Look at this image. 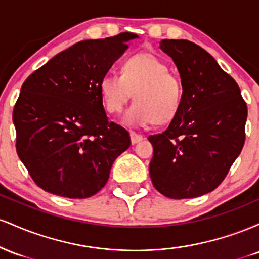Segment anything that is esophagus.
<instances>
[{"label": "esophagus", "mask_w": 259, "mask_h": 259, "mask_svg": "<svg viewBox=\"0 0 259 259\" xmlns=\"http://www.w3.org/2000/svg\"><path fill=\"white\" fill-rule=\"evenodd\" d=\"M130 139H132V144L135 145L138 144V142L142 141V140H144V136L139 135V134L136 133H130Z\"/></svg>", "instance_id": "obj_1"}]
</instances>
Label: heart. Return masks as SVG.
<instances>
[{
  "mask_svg": "<svg viewBox=\"0 0 259 259\" xmlns=\"http://www.w3.org/2000/svg\"><path fill=\"white\" fill-rule=\"evenodd\" d=\"M100 92L106 111L119 114L130 99L136 101L124 114L123 123L144 127L170 121L183 102V84L169 72L165 62L152 53H138L127 58L121 75L107 73L100 82Z\"/></svg>",
  "mask_w": 259,
  "mask_h": 259,
  "instance_id": "b5f03b06",
  "label": "heart"
}]
</instances>
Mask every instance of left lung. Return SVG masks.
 I'll list each match as a JSON object with an SVG mask.
<instances>
[{
	"label": "left lung",
	"instance_id": "left-lung-1",
	"mask_svg": "<svg viewBox=\"0 0 259 259\" xmlns=\"http://www.w3.org/2000/svg\"><path fill=\"white\" fill-rule=\"evenodd\" d=\"M183 84V102L165 132L148 136L153 146V186L174 200L213 191L245 144L247 106L239 85L206 50L187 40H162Z\"/></svg>",
	"mask_w": 259,
	"mask_h": 259
}]
</instances>
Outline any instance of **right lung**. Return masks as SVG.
<instances>
[{"instance_id":"obj_1","label":"right lung","mask_w":259,"mask_h":259,"mask_svg":"<svg viewBox=\"0 0 259 259\" xmlns=\"http://www.w3.org/2000/svg\"><path fill=\"white\" fill-rule=\"evenodd\" d=\"M139 37L121 32L85 40L50 59L25 80L13 109L17 153L38 187L88 198L106 185L129 133L108 121L100 82Z\"/></svg>"}]
</instances>
